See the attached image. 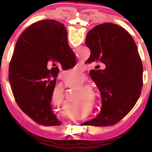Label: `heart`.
<instances>
[{"label": "heart", "mask_w": 152, "mask_h": 152, "mask_svg": "<svg viewBox=\"0 0 152 152\" xmlns=\"http://www.w3.org/2000/svg\"><path fill=\"white\" fill-rule=\"evenodd\" d=\"M64 76H65V80H68L69 84H75L76 81H77V78L79 76V72L77 69H72L70 70V72H66L64 73ZM58 96V99H59V101L61 103H64L65 102L64 100V91H63L62 88H60L57 92ZM92 100V98L91 96H89V101Z\"/></svg>", "instance_id": "obj_1"}]
</instances>
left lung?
Here are the masks:
<instances>
[{"label": "left lung", "mask_w": 152, "mask_h": 152, "mask_svg": "<svg viewBox=\"0 0 152 152\" xmlns=\"http://www.w3.org/2000/svg\"><path fill=\"white\" fill-rule=\"evenodd\" d=\"M85 44L91 50L85 63L95 65L90 75L102 99L100 113L85 123L113 126L129 113L141 94L143 67L138 48L124 28L111 23L91 29Z\"/></svg>", "instance_id": "1"}]
</instances>
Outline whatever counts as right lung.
Instances as JSON below:
<instances>
[{"mask_svg":"<svg viewBox=\"0 0 152 152\" xmlns=\"http://www.w3.org/2000/svg\"><path fill=\"white\" fill-rule=\"evenodd\" d=\"M76 57L62 23L55 20L34 23L21 33L9 65V81L17 105L44 126H58L51 107L60 65L75 66Z\"/></svg>","mask_w":152,"mask_h":152,"instance_id":"right-lung-1","label":"right lung"}]
</instances>
